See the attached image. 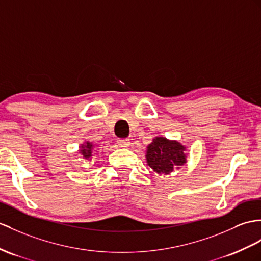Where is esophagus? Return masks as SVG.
<instances>
[{
	"mask_svg": "<svg viewBox=\"0 0 261 261\" xmlns=\"http://www.w3.org/2000/svg\"><path fill=\"white\" fill-rule=\"evenodd\" d=\"M117 144H118L119 147H122V148H127V147H129L130 142L128 141V139H123V138H120V139H117Z\"/></svg>",
	"mask_w": 261,
	"mask_h": 261,
	"instance_id": "1",
	"label": "esophagus"
}]
</instances>
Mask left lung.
<instances>
[{"mask_svg": "<svg viewBox=\"0 0 261 261\" xmlns=\"http://www.w3.org/2000/svg\"><path fill=\"white\" fill-rule=\"evenodd\" d=\"M146 165L158 175H168L187 163V147L178 141L157 136L146 148Z\"/></svg>", "mask_w": 261, "mask_h": 261, "instance_id": "1", "label": "left lung"}]
</instances>
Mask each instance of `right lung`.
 <instances>
[{
	"mask_svg": "<svg viewBox=\"0 0 261 261\" xmlns=\"http://www.w3.org/2000/svg\"><path fill=\"white\" fill-rule=\"evenodd\" d=\"M94 147H95V145L92 142H88V141L81 144L80 149H79V154L82 156L83 161L91 162L93 160Z\"/></svg>",
	"mask_w": 261,
	"mask_h": 261,
	"instance_id": "1",
	"label": "right lung"
}]
</instances>
